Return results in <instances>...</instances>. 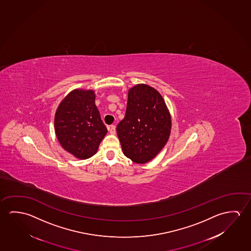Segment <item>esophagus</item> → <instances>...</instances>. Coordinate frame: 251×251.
<instances>
[{"instance_id": "34e87169", "label": "esophagus", "mask_w": 251, "mask_h": 251, "mask_svg": "<svg viewBox=\"0 0 251 251\" xmlns=\"http://www.w3.org/2000/svg\"><path fill=\"white\" fill-rule=\"evenodd\" d=\"M107 128H108V130H109L111 135H115V132H116L115 125H111V126H109Z\"/></svg>"}]
</instances>
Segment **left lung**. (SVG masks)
Returning <instances> with one entry per match:
<instances>
[{
    "label": "left lung",
    "instance_id": "left-lung-1",
    "mask_svg": "<svg viewBox=\"0 0 251 251\" xmlns=\"http://www.w3.org/2000/svg\"><path fill=\"white\" fill-rule=\"evenodd\" d=\"M172 117L165 100L154 87L137 84L129 88L124 119L116 127L125 156L146 164L168 142Z\"/></svg>",
    "mask_w": 251,
    "mask_h": 251
}]
</instances>
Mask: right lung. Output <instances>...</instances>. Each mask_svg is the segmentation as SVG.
<instances>
[{"label": "right lung", "mask_w": 251, "mask_h": 251, "mask_svg": "<svg viewBox=\"0 0 251 251\" xmlns=\"http://www.w3.org/2000/svg\"><path fill=\"white\" fill-rule=\"evenodd\" d=\"M54 129L62 148L78 159L94 156L107 133L95 105L94 90L74 89L59 103Z\"/></svg>", "instance_id": "add662e5"}]
</instances>
